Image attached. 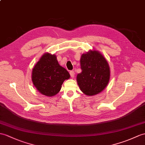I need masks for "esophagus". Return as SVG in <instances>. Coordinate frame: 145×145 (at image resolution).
Returning <instances> with one entry per match:
<instances>
[{
	"instance_id": "obj_1",
	"label": "esophagus",
	"mask_w": 145,
	"mask_h": 145,
	"mask_svg": "<svg viewBox=\"0 0 145 145\" xmlns=\"http://www.w3.org/2000/svg\"><path fill=\"white\" fill-rule=\"evenodd\" d=\"M70 76H71L72 78H73V77L75 76V72H74V71H70Z\"/></svg>"
}]
</instances>
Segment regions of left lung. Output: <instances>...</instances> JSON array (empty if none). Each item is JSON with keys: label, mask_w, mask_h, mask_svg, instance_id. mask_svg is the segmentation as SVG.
I'll return each instance as SVG.
<instances>
[{"label": "left lung", "mask_w": 145, "mask_h": 145, "mask_svg": "<svg viewBox=\"0 0 145 145\" xmlns=\"http://www.w3.org/2000/svg\"><path fill=\"white\" fill-rule=\"evenodd\" d=\"M82 72L76 76L80 90L92 96L102 92L110 80V67L107 60L98 50H89L80 58Z\"/></svg>", "instance_id": "obj_1"}]
</instances>
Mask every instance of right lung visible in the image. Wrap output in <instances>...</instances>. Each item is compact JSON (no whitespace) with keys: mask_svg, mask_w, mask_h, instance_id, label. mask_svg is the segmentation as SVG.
<instances>
[{"mask_svg":"<svg viewBox=\"0 0 145 145\" xmlns=\"http://www.w3.org/2000/svg\"><path fill=\"white\" fill-rule=\"evenodd\" d=\"M67 70L60 66L55 54L44 53L34 66L31 80L36 89L48 97L55 96L65 80L70 78Z\"/></svg>","mask_w":145,"mask_h":145,"instance_id":"add662e5","label":"right lung"}]
</instances>
